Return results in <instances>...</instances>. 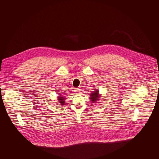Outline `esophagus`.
<instances>
[{
	"instance_id": "34e87169",
	"label": "esophagus",
	"mask_w": 159,
	"mask_h": 159,
	"mask_svg": "<svg viewBox=\"0 0 159 159\" xmlns=\"http://www.w3.org/2000/svg\"><path fill=\"white\" fill-rule=\"evenodd\" d=\"M75 92H76V93H80L81 92V90L79 88H76L75 89Z\"/></svg>"
}]
</instances>
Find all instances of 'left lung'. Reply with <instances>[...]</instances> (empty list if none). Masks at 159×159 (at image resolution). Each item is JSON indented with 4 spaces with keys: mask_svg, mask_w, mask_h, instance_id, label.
Segmentation results:
<instances>
[{
    "mask_svg": "<svg viewBox=\"0 0 159 159\" xmlns=\"http://www.w3.org/2000/svg\"><path fill=\"white\" fill-rule=\"evenodd\" d=\"M100 95L99 93L98 90L94 91L93 92H91L90 94V99L92 103H96L100 99Z\"/></svg>",
    "mask_w": 159,
    "mask_h": 159,
    "instance_id": "obj_1",
    "label": "left lung"
}]
</instances>
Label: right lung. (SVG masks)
<instances>
[{
  "mask_svg": "<svg viewBox=\"0 0 159 159\" xmlns=\"http://www.w3.org/2000/svg\"><path fill=\"white\" fill-rule=\"evenodd\" d=\"M65 99H66V98L64 97L61 96V95H60L59 97H58V102L60 103L61 105H62V106L64 105Z\"/></svg>",
  "mask_w": 159,
  "mask_h": 159,
  "instance_id": "add662e5",
  "label": "right lung"
}]
</instances>
